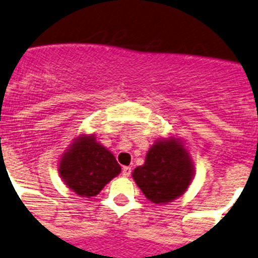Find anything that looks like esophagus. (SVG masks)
I'll use <instances>...</instances> for the list:
<instances>
[{"label": "esophagus", "mask_w": 258, "mask_h": 258, "mask_svg": "<svg viewBox=\"0 0 258 258\" xmlns=\"http://www.w3.org/2000/svg\"><path fill=\"white\" fill-rule=\"evenodd\" d=\"M121 174H122V176H125V178H127V176H129V175H131V174H132V167L124 166V167H122Z\"/></svg>", "instance_id": "1"}]
</instances>
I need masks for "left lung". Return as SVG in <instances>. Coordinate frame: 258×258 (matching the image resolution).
<instances>
[{"mask_svg": "<svg viewBox=\"0 0 258 258\" xmlns=\"http://www.w3.org/2000/svg\"><path fill=\"white\" fill-rule=\"evenodd\" d=\"M195 167L178 139H160L150 148L145 165L133 171V179L153 203H167L180 197L190 184Z\"/></svg>", "mask_w": 258, "mask_h": 258, "instance_id": "left-lung-1", "label": "left lung"}]
</instances>
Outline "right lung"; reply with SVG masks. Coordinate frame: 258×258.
Instances as JSON below:
<instances>
[{"instance_id":"1","label":"right lung","mask_w":258,"mask_h":258,"mask_svg":"<svg viewBox=\"0 0 258 258\" xmlns=\"http://www.w3.org/2000/svg\"><path fill=\"white\" fill-rule=\"evenodd\" d=\"M121 167L116 158L94 136L75 139L60 160L58 172L65 184L82 197L91 198L102 190Z\"/></svg>"}]
</instances>
